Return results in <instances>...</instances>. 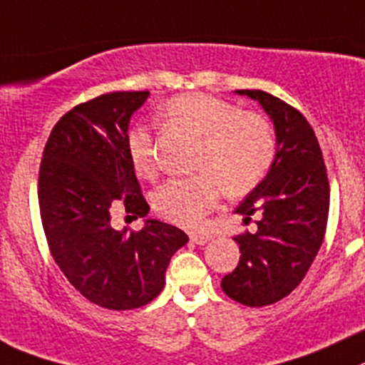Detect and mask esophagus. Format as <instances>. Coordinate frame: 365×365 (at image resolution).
<instances>
[{"label":"esophagus","instance_id":"1","mask_svg":"<svg viewBox=\"0 0 365 365\" xmlns=\"http://www.w3.org/2000/svg\"><path fill=\"white\" fill-rule=\"evenodd\" d=\"M189 237H190V241L196 245H205L207 241L210 240L209 234H205V232H192Z\"/></svg>","mask_w":365,"mask_h":365}]
</instances>
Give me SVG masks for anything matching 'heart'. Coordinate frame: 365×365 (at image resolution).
<instances>
[{
  "label": "heart",
  "instance_id": "b5f03b06",
  "mask_svg": "<svg viewBox=\"0 0 365 365\" xmlns=\"http://www.w3.org/2000/svg\"><path fill=\"white\" fill-rule=\"evenodd\" d=\"M162 113L202 138L194 162L198 175L169 180L153 196L163 220L198 229L223 189L230 196H243L267 176L275 156L274 125L267 115L198 91L169 98ZM125 149L135 171L142 178H155L158 162L151 128L133 125Z\"/></svg>",
  "mask_w": 365,
  "mask_h": 365
}]
</instances>
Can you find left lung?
Here are the masks:
<instances>
[{"label":"left lung","mask_w":365,"mask_h":365,"mask_svg":"<svg viewBox=\"0 0 365 365\" xmlns=\"http://www.w3.org/2000/svg\"><path fill=\"white\" fill-rule=\"evenodd\" d=\"M270 115L277 151L267 178L236 209L245 223L254 214V232L234 237L240 263L221 281L232 301L259 308L274 304L301 284L324 241L329 182L315 131L304 115L263 90H237Z\"/></svg>","instance_id":"obj_1"}]
</instances>
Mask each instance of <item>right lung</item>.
I'll list each match as a JSON object with an SVG mask.
<instances>
[{"instance_id": "add662e5", "label": "right lung", "mask_w": 365, "mask_h": 365, "mask_svg": "<svg viewBox=\"0 0 365 365\" xmlns=\"http://www.w3.org/2000/svg\"><path fill=\"white\" fill-rule=\"evenodd\" d=\"M149 91H111L59 118L44 145L37 180L50 254L70 284L106 309H135L165 284L173 254L189 241L156 220L142 230H115L111 216L144 217L149 203L128 156L129 118Z\"/></svg>"}]
</instances>
